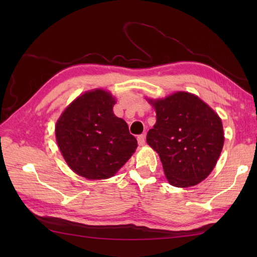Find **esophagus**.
Returning <instances> with one entry per match:
<instances>
[{
	"mask_svg": "<svg viewBox=\"0 0 257 257\" xmlns=\"http://www.w3.org/2000/svg\"><path fill=\"white\" fill-rule=\"evenodd\" d=\"M137 140H138V144H139V146H144V145L146 144V136H145V135H140V136H138Z\"/></svg>",
	"mask_w": 257,
	"mask_h": 257,
	"instance_id": "obj_1",
	"label": "esophagus"
}]
</instances>
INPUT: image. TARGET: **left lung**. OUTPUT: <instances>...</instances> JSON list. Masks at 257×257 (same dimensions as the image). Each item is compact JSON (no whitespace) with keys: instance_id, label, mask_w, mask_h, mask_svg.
I'll list each match as a JSON object with an SVG mask.
<instances>
[{"instance_id":"8db88e82","label":"left lung","mask_w":257,"mask_h":257,"mask_svg":"<svg viewBox=\"0 0 257 257\" xmlns=\"http://www.w3.org/2000/svg\"><path fill=\"white\" fill-rule=\"evenodd\" d=\"M147 100L157 114L147 144L159 155L168 182L189 188L203 181L216 166L224 145L219 114L188 91Z\"/></svg>"}]
</instances>
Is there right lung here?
Here are the masks:
<instances>
[{
	"label": "right lung",
	"instance_id": "right-lung-1",
	"mask_svg": "<svg viewBox=\"0 0 257 257\" xmlns=\"http://www.w3.org/2000/svg\"><path fill=\"white\" fill-rule=\"evenodd\" d=\"M110 91H85L64 109L55 125L56 143L67 166L88 180L113 177L137 149L128 124L113 113Z\"/></svg>",
	"mask_w": 257,
	"mask_h": 257
}]
</instances>
